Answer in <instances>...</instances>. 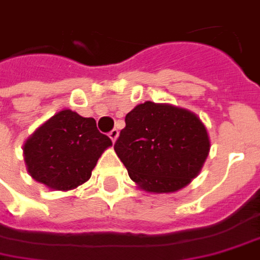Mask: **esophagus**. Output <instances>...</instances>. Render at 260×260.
I'll return each instance as SVG.
<instances>
[{"mask_svg":"<svg viewBox=\"0 0 260 260\" xmlns=\"http://www.w3.org/2000/svg\"><path fill=\"white\" fill-rule=\"evenodd\" d=\"M118 135H119V132H118V129H112L111 132H110V134H108V136H110V138H111V141H112V142H115V141H117Z\"/></svg>","mask_w":260,"mask_h":260,"instance_id":"obj_1","label":"esophagus"}]
</instances>
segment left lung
<instances>
[{
	"instance_id": "left-lung-1",
	"label": "left lung",
	"mask_w": 260,
	"mask_h": 260,
	"mask_svg": "<svg viewBox=\"0 0 260 260\" xmlns=\"http://www.w3.org/2000/svg\"><path fill=\"white\" fill-rule=\"evenodd\" d=\"M114 149L145 191L173 193L199 174L210 139L193 112L146 101L126 114Z\"/></svg>"
}]
</instances>
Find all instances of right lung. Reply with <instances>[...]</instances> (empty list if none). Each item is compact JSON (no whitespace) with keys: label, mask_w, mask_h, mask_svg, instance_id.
<instances>
[{"label":"right lung","mask_w":260,"mask_h":260,"mask_svg":"<svg viewBox=\"0 0 260 260\" xmlns=\"http://www.w3.org/2000/svg\"><path fill=\"white\" fill-rule=\"evenodd\" d=\"M112 141L97 129L94 118L63 110L35 131L25 146L29 174L53 190H72L91 176Z\"/></svg>","instance_id":"1"}]
</instances>
